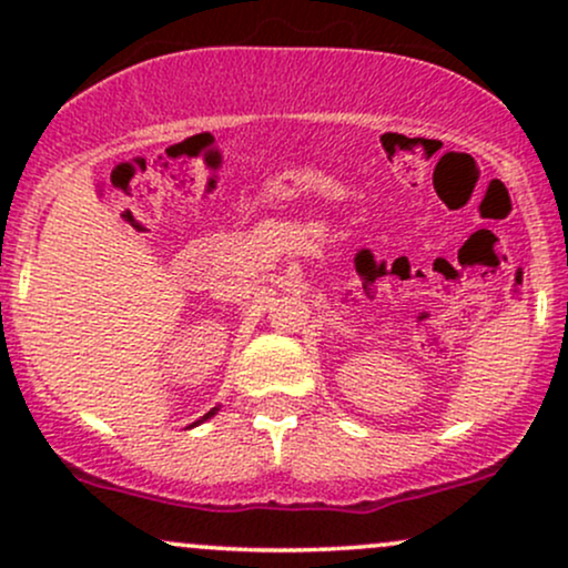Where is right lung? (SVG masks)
<instances>
[{
    "instance_id": "add662e5",
    "label": "right lung",
    "mask_w": 568,
    "mask_h": 568,
    "mask_svg": "<svg viewBox=\"0 0 568 568\" xmlns=\"http://www.w3.org/2000/svg\"><path fill=\"white\" fill-rule=\"evenodd\" d=\"M213 414H216V408H213V410H207V414L202 416V419H207V416H213Z\"/></svg>"
}]
</instances>
